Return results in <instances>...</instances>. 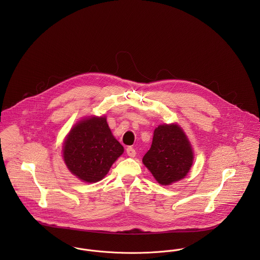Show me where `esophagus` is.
Returning <instances> with one entry per match:
<instances>
[{
  "mask_svg": "<svg viewBox=\"0 0 260 260\" xmlns=\"http://www.w3.org/2000/svg\"><path fill=\"white\" fill-rule=\"evenodd\" d=\"M126 153H127V155H128L129 157H135V156H136V151H135V149L133 148V147H131V146H129V147L126 148Z\"/></svg>",
  "mask_w": 260,
  "mask_h": 260,
  "instance_id": "1",
  "label": "esophagus"
}]
</instances>
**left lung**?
<instances>
[{"mask_svg": "<svg viewBox=\"0 0 260 260\" xmlns=\"http://www.w3.org/2000/svg\"><path fill=\"white\" fill-rule=\"evenodd\" d=\"M193 150L182 128L162 124L154 130L152 145L142 161L161 185L183 179L193 163Z\"/></svg>", "mask_w": 260, "mask_h": 260, "instance_id": "8db88e82", "label": "left lung"}]
</instances>
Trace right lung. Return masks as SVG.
Here are the masks:
<instances>
[{
  "instance_id": "right-lung-1",
  "label": "right lung",
  "mask_w": 260,
  "mask_h": 260,
  "mask_svg": "<svg viewBox=\"0 0 260 260\" xmlns=\"http://www.w3.org/2000/svg\"><path fill=\"white\" fill-rule=\"evenodd\" d=\"M123 152L105 116H91L76 123L63 145V158L68 169L87 183L103 179Z\"/></svg>"
}]
</instances>
